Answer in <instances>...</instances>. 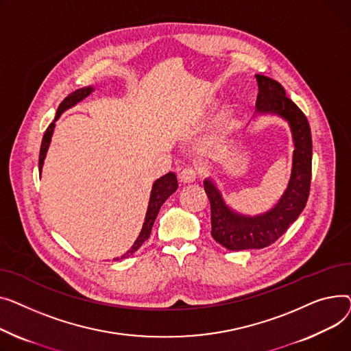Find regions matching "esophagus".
Segmentation results:
<instances>
[{"label":"esophagus","mask_w":351,"mask_h":351,"mask_svg":"<svg viewBox=\"0 0 351 351\" xmlns=\"http://www.w3.org/2000/svg\"><path fill=\"white\" fill-rule=\"evenodd\" d=\"M197 177H198V170L194 167H185L180 173V180L182 182H193L197 180Z\"/></svg>","instance_id":"34e87169"}]
</instances>
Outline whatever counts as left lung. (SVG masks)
<instances>
[{
  "mask_svg": "<svg viewBox=\"0 0 351 351\" xmlns=\"http://www.w3.org/2000/svg\"><path fill=\"white\" fill-rule=\"evenodd\" d=\"M258 112H272L287 120L292 130L295 152L289 185L276 207L259 217H242L226 207L219 191L210 181L204 189L211 204V235L230 251L262 250L278 241L304 210L312 180V134L303 112L286 97L279 82L256 75Z\"/></svg>",
  "mask_w": 351,
  "mask_h": 351,
  "instance_id": "obj_1",
  "label": "left lung"
}]
</instances>
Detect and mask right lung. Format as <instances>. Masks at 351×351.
Listing matches in <instances>:
<instances>
[{
	"mask_svg": "<svg viewBox=\"0 0 351 351\" xmlns=\"http://www.w3.org/2000/svg\"><path fill=\"white\" fill-rule=\"evenodd\" d=\"M93 89L92 88H82V89H77L75 92H72L71 95H68L64 100L60 101V105L58 108V112H56V116H55V120L51 123V125L48 126L44 137H43V143H40V150H39V170L43 169L44 166V160H45V156H47V152H48V147H49V143H51V137H52V133H53V128H55V121L59 119L60 113L66 110L68 108L76 105L77 101H80L82 99H85ZM178 187L177 184V177L174 173H169L166 176H162L161 178H158L154 184H153V189H152V195H150V202H149V208H147V214H146V221H144L143 223V228H141V232L138 235V238L136 239L134 245L132 246V248L121 256L123 258H129L130 255H133L140 246L144 243V241H147L150 234H152V228H153V223L158 215V211L161 208V205L164 204V201H166ZM114 261H119L114 259Z\"/></svg>",
	"mask_w": 351,
	"mask_h": 351,
	"instance_id": "right-lung-1",
	"label": "right lung"
}]
</instances>
